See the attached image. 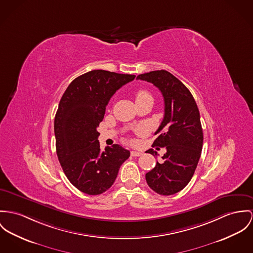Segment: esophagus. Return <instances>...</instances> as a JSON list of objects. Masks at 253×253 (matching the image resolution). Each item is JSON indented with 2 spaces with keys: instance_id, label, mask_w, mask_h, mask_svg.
Wrapping results in <instances>:
<instances>
[{
  "instance_id": "obj_1",
  "label": "esophagus",
  "mask_w": 253,
  "mask_h": 253,
  "mask_svg": "<svg viewBox=\"0 0 253 253\" xmlns=\"http://www.w3.org/2000/svg\"><path fill=\"white\" fill-rule=\"evenodd\" d=\"M142 155L141 152H138V151H131V156L133 157H139V156Z\"/></svg>"
}]
</instances>
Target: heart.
Returning <instances> with one entry per match:
<instances>
[{
  "label": "heart",
  "instance_id": "1",
  "mask_svg": "<svg viewBox=\"0 0 253 253\" xmlns=\"http://www.w3.org/2000/svg\"><path fill=\"white\" fill-rule=\"evenodd\" d=\"M151 97L150 93L147 92L146 90H143V89H140L138 90L136 93V101L138 100H141V99H144V98Z\"/></svg>",
  "mask_w": 253,
  "mask_h": 253
}]
</instances>
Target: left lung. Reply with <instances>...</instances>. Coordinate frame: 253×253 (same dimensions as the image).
I'll return each instance as SVG.
<instances>
[{
  "mask_svg": "<svg viewBox=\"0 0 253 253\" xmlns=\"http://www.w3.org/2000/svg\"><path fill=\"white\" fill-rule=\"evenodd\" d=\"M136 79L153 84L165 101L164 119L155 133L160 135L152 146L166 147L167 153L145 179L157 194L174 195L189 184L201 155L203 131L199 111L190 90L169 71H151ZM146 152L157 155L153 149Z\"/></svg>",
  "mask_w": 253,
  "mask_h": 253,
  "instance_id": "obj_1",
  "label": "left lung"
}]
</instances>
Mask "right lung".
I'll return each mask as SVG.
<instances>
[{
	"mask_svg": "<svg viewBox=\"0 0 253 253\" xmlns=\"http://www.w3.org/2000/svg\"><path fill=\"white\" fill-rule=\"evenodd\" d=\"M135 77L92 70L73 80L59 101L54 125L58 161L70 183L86 195L109 190L130 157L118 144L101 151L97 127L110 99Z\"/></svg>",
	"mask_w": 253,
	"mask_h": 253,
	"instance_id": "right-lung-1",
	"label": "right lung"
}]
</instances>
